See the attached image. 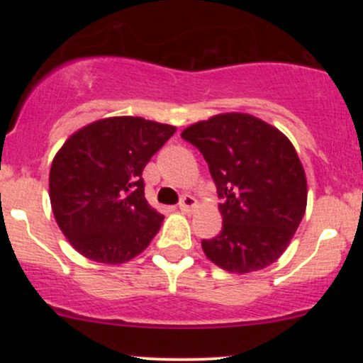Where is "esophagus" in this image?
<instances>
[{"label": "esophagus", "mask_w": 363, "mask_h": 363, "mask_svg": "<svg viewBox=\"0 0 363 363\" xmlns=\"http://www.w3.org/2000/svg\"><path fill=\"white\" fill-rule=\"evenodd\" d=\"M196 208H198V201L189 194H186L184 198L181 199V203H179V210H181L182 213H193Z\"/></svg>", "instance_id": "1"}]
</instances>
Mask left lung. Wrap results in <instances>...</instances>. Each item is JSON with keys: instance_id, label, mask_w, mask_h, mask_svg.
I'll return each instance as SVG.
<instances>
[{"instance_id": "8db88e82", "label": "left lung", "mask_w": 363, "mask_h": 363, "mask_svg": "<svg viewBox=\"0 0 363 363\" xmlns=\"http://www.w3.org/2000/svg\"><path fill=\"white\" fill-rule=\"evenodd\" d=\"M181 136L203 153L222 198V232L201 240L208 259L237 274L277 261L307 208L306 170L291 141L245 112L198 121Z\"/></svg>"}]
</instances>
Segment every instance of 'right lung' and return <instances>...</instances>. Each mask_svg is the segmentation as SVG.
<instances>
[{
  "mask_svg": "<svg viewBox=\"0 0 363 363\" xmlns=\"http://www.w3.org/2000/svg\"><path fill=\"white\" fill-rule=\"evenodd\" d=\"M174 133L172 124L114 116L86 124L62 143L49 172V198L74 251L123 264L148 247L164 215L148 205L141 172Z\"/></svg>",
  "mask_w": 363,
  "mask_h": 363,
  "instance_id": "1",
  "label": "right lung"
}]
</instances>
